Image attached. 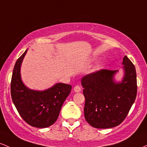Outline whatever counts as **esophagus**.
<instances>
[{"instance_id":"esophagus-1","label":"esophagus","mask_w":147,"mask_h":147,"mask_svg":"<svg viewBox=\"0 0 147 147\" xmlns=\"http://www.w3.org/2000/svg\"><path fill=\"white\" fill-rule=\"evenodd\" d=\"M74 90L75 92H80V91H81V87H80V86H78V85H76V86L74 87Z\"/></svg>"}]
</instances>
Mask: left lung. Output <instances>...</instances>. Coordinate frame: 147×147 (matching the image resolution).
<instances>
[{
	"label": "left lung",
	"instance_id": "1",
	"mask_svg": "<svg viewBox=\"0 0 147 147\" xmlns=\"http://www.w3.org/2000/svg\"><path fill=\"white\" fill-rule=\"evenodd\" d=\"M124 76L114 81L117 70L100 69L81 79L85 103L84 115L94 128H109L119 125L129 113L137 96L136 67L124 56Z\"/></svg>",
	"mask_w": 147,
	"mask_h": 147
}]
</instances>
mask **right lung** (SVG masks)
I'll return each mask as SVG.
<instances>
[{"instance_id": "add662e5", "label": "right lung", "mask_w": 147, "mask_h": 147, "mask_svg": "<svg viewBox=\"0 0 147 147\" xmlns=\"http://www.w3.org/2000/svg\"><path fill=\"white\" fill-rule=\"evenodd\" d=\"M27 50L16 60L11 80V96L18 113L26 123L37 128H47L55 122L71 85L57 83L45 91L29 90L22 82L21 62Z\"/></svg>"}]
</instances>
